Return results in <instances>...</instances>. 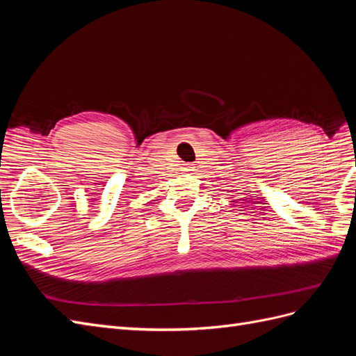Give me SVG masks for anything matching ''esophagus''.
<instances>
[{"mask_svg":"<svg viewBox=\"0 0 356 356\" xmlns=\"http://www.w3.org/2000/svg\"><path fill=\"white\" fill-rule=\"evenodd\" d=\"M193 168H195V166H193V165H190V163L184 165V170H186V172H190V170H193Z\"/></svg>","mask_w":356,"mask_h":356,"instance_id":"1","label":"esophagus"}]
</instances>
